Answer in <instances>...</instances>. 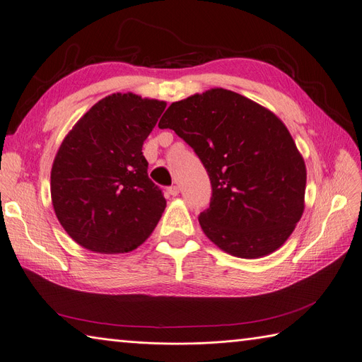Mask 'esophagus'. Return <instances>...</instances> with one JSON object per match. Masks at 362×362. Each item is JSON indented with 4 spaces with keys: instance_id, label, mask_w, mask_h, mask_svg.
Here are the masks:
<instances>
[{
    "instance_id": "34e87169",
    "label": "esophagus",
    "mask_w": 362,
    "mask_h": 362,
    "mask_svg": "<svg viewBox=\"0 0 362 362\" xmlns=\"http://www.w3.org/2000/svg\"><path fill=\"white\" fill-rule=\"evenodd\" d=\"M168 193H169L170 196L180 194V185H170V187L168 189Z\"/></svg>"
}]
</instances>
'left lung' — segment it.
<instances>
[{
    "instance_id": "8db88e82",
    "label": "left lung",
    "mask_w": 362,
    "mask_h": 362,
    "mask_svg": "<svg viewBox=\"0 0 362 362\" xmlns=\"http://www.w3.org/2000/svg\"><path fill=\"white\" fill-rule=\"evenodd\" d=\"M193 148L211 181L199 225L211 242L238 258L279 249L305 208L306 168L282 120L226 89L172 103L158 122Z\"/></svg>"
}]
</instances>
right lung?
<instances>
[{"label": "right lung", "instance_id": "obj_1", "mask_svg": "<svg viewBox=\"0 0 362 362\" xmlns=\"http://www.w3.org/2000/svg\"><path fill=\"white\" fill-rule=\"evenodd\" d=\"M166 103L134 93L98 101L64 137L51 169V199L64 231L100 254L134 250L166 208L148 177L144 141Z\"/></svg>", "mask_w": 362, "mask_h": 362}]
</instances>
